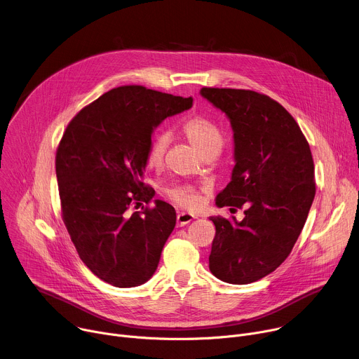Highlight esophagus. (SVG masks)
<instances>
[{"mask_svg":"<svg viewBox=\"0 0 359 359\" xmlns=\"http://www.w3.org/2000/svg\"><path fill=\"white\" fill-rule=\"evenodd\" d=\"M196 217L193 215H189V213H179L177 217H176V222H177V227H183L186 224H189L190 222H193Z\"/></svg>","mask_w":359,"mask_h":359,"instance_id":"34e87169","label":"esophagus"}]
</instances>
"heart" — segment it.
Returning <instances> with one entry per match:
<instances>
[{"instance_id":"1","label":"heart","mask_w":359,"mask_h":359,"mask_svg":"<svg viewBox=\"0 0 359 359\" xmlns=\"http://www.w3.org/2000/svg\"><path fill=\"white\" fill-rule=\"evenodd\" d=\"M182 132L186 139L191 143V146L204 155L217 156L224 144V133L223 130L210 119L204 116H194L183 122ZM169 146V136L166 132H156L149 140L147 151H146V163L151 169H158L162 166L165 153ZM170 200H173L177 206L196 210L200 204V194L190 187H175L168 191Z\"/></svg>"}]
</instances>
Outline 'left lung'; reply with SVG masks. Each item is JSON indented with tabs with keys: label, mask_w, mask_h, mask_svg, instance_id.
<instances>
[{
	"label": "left lung",
	"mask_w": 359,
	"mask_h": 359,
	"mask_svg": "<svg viewBox=\"0 0 359 359\" xmlns=\"http://www.w3.org/2000/svg\"><path fill=\"white\" fill-rule=\"evenodd\" d=\"M200 95L226 114L234 137L236 165L217 208H245L241 222L210 217L209 269L229 284L254 283L288 257L309 216L316 196L310 144L267 95L230 88H201Z\"/></svg>",
	"instance_id": "obj_1"
}]
</instances>
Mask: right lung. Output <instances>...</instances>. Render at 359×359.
<instances>
[{"instance_id": "add662e5", "label": "right lung", "mask_w": 359, "mask_h": 359, "mask_svg": "<svg viewBox=\"0 0 359 359\" xmlns=\"http://www.w3.org/2000/svg\"><path fill=\"white\" fill-rule=\"evenodd\" d=\"M193 99L140 85L114 88L81 109L57 149L62 220L85 266L102 281L136 287L155 274L176 226L169 203L143 183L153 129L190 109Z\"/></svg>"}]
</instances>
